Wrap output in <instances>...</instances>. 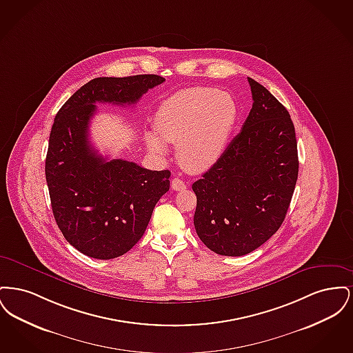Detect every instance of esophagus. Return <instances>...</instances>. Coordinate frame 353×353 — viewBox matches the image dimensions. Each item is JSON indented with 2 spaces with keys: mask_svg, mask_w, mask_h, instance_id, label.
<instances>
[{
  "mask_svg": "<svg viewBox=\"0 0 353 353\" xmlns=\"http://www.w3.org/2000/svg\"><path fill=\"white\" fill-rule=\"evenodd\" d=\"M170 185H172V189H173V190H184V189H186V184H185L181 179H179V177H174V179L172 180V184Z\"/></svg>",
  "mask_w": 353,
  "mask_h": 353,
  "instance_id": "34e87169",
  "label": "esophagus"
}]
</instances>
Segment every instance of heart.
Returning <instances> with one entry per match:
<instances>
[{"instance_id": "heart-1", "label": "heart", "mask_w": 353, "mask_h": 353, "mask_svg": "<svg viewBox=\"0 0 353 353\" xmlns=\"http://www.w3.org/2000/svg\"><path fill=\"white\" fill-rule=\"evenodd\" d=\"M236 118L230 94L210 87L184 88L161 103L154 119L160 137L148 134L147 144L152 152L164 154L167 147L162 141L174 143L180 164L189 172H202L222 156Z\"/></svg>"}]
</instances>
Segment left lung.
Wrapping results in <instances>:
<instances>
[{
  "mask_svg": "<svg viewBox=\"0 0 353 353\" xmlns=\"http://www.w3.org/2000/svg\"><path fill=\"white\" fill-rule=\"evenodd\" d=\"M249 84L254 101L241 132L192 185L196 232L208 249L228 256L254 252L276 233L299 172L288 111L262 84Z\"/></svg>",
  "mask_w": 353,
  "mask_h": 353,
  "instance_id": "left-lung-1",
  "label": "left lung"
}]
</instances>
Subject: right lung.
Segmentation results:
<instances>
[{
  "label": "right lung",
  "mask_w": 353,
  "mask_h": 353,
  "mask_svg": "<svg viewBox=\"0 0 353 353\" xmlns=\"http://www.w3.org/2000/svg\"><path fill=\"white\" fill-rule=\"evenodd\" d=\"M159 75L95 78L58 111L46 156L52 214L68 243L95 259L130 252L143 236L154 205L169 190V170H150L132 161L107 160L88 140L97 103L134 104Z\"/></svg>",
  "instance_id": "right-lung-1"
}]
</instances>
